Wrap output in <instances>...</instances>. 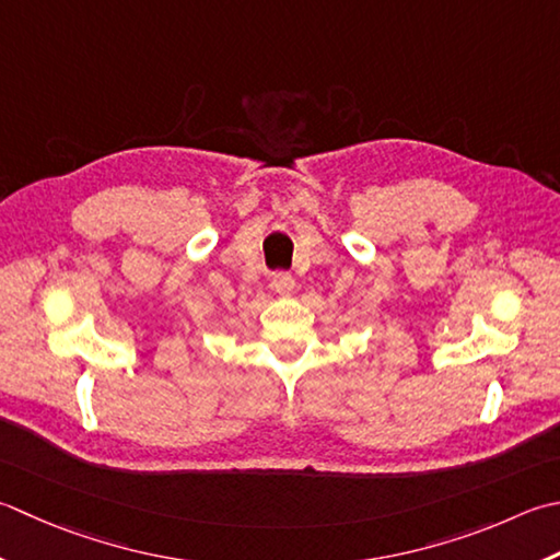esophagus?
Instances as JSON below:
<instances>
[{"instance_id": "34e87169", "label": "esophagus", "mask_w": 560, "mask_h": 560, "mask_svg": "<svg viewBox=\"0 0 560 560\" xmlns=\"http://www.w3.org/2000/svg\"><path fill=\"white\" fill-rule=\"evenodd\" d=\"M271 287L279 295H291L295 291V281H293L291 273L277 271V273H273V279H271Z\"/></svg>"}]
</instances>
